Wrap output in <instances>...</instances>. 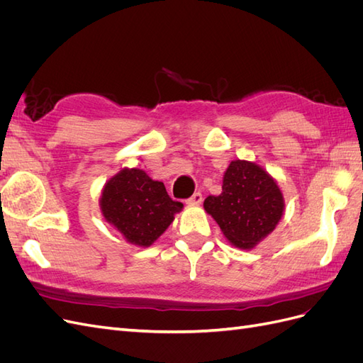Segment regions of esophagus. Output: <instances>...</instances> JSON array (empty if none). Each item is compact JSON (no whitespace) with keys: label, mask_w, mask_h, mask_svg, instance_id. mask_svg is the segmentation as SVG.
I'll return each instance as SVG.
<instances>
[{"label":"esophagus","mask_w":363,"mask_h":363,"mask_svg":"<svg viewBox=\"0 0 363 363\" xmlns=\"http://www.w3.org/2000/svg\"><path fill=\"white\" fill-rule=\"evenodd\" d=\"M201 201H203V195L200 194V192H195L191 199H188L186 200V204H189V206H199V204H201Z\"/></svg>","instance_id":"34e87169"}]
</instances>
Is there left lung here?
Wrapping results in <instances>:
<instances>
[{"mask_svg":"<svg viewBox=\"0 0 363 363\" xmlns=\"http://www.w3.org/2000/svg\"><path fill=\"white\" fill-rule=\"evenodd\" d=\"M204 211L221 228L230 244L252 250L274 232L284 212L277 180L260 164L232 160L223 177V192L207 196Z\"/></svg>","mask_w":363,"mask_h":363,"instance_id":"left-lung-1","label":"left lung"}]
</instances>
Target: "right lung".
<instances>
[{"label":"right lung","instance_id":"add662e5","mask_svg":"<svg viewBox=\"0 0 363 363\" xmlns=\"http://www.w3.org/2000/svg\"><path fill=\"white\" fill-rule=\"evenodd\" d=\"M100 211L128 244L150 247L167 232L183 204L172 201L162 182L139 168H124L104 184Z\"/></svg>","mask_w":363,"mask_h":363}]
</instances>
